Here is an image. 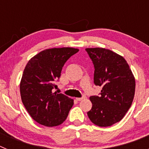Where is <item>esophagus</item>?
<instances>
[{"label":"esophagus","mask_w":149,"mask_h":149,"mask_svg":"<svg viewBox=\"0 0 149 149\" xmlns=\"http://www.w3.org/2000/svg\"><path fill=\"white\" fill-rule=\"evenodd\" d=\"M85 98H86V96L84 95V96H82L81 98H76V100L78 101H82L83 99H85Z\"/></svg>","instance_id":"esophagus-1"}]
</instances>
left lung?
<instances>
[{
  "label": "left lung",
  "mask_w": 149,
  "mask_h": 149,
  "mask_svg": "<svg viewBox=\"0 0 149 149\" xmlns=\"http://www.w3.org/2000/svg\"><path fill=\"white\" fill-rule=\"evenodd\" d=\"M94 65V84L102 87L99 96H90L89 119L108 127L123 119L135 94V78L123 56L103 48H86Z\"/></svg>",
  "instance_id": "obj_1"
}]
</instances>
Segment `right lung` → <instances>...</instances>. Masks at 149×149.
<instances>
[{"instance_id": "right-lung-1", "label": "right lung", "mask_w": 149, "mask_h": 149, "mask_svg": "<svg viewBox=\"0 0 149 149\" xmlns=\"http://www.w3.org/2000/svg\"><path fill=\"white\" fill-rule=\"evenodd\" d=\"M77 48H50L41 51L26 65L20 83L22 103L33 120L53 127L66 119L74 100L56 92L58 81L65 62L78 52Z\"/></svg>"}]
</instances>
